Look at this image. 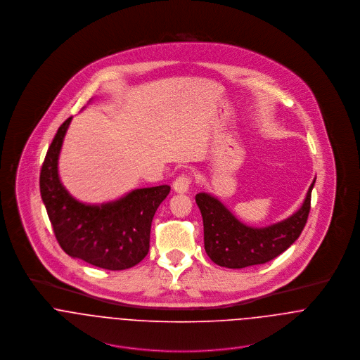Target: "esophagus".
Masks as SVG:
<instances>
[{
	"label": "esophagus",
	"mask_w": 360,
	"mask_h": 360,
	"mask_svg": "<svg viewBox=\"0 0 360 360\" xmlns=\"http://www.w3.org/2000/svg\"><path fill=\"white\" fill-rule=\"evenodd\" d=\"M193 184V177L191 174H180L174 181H173V188L176 193H187L190 186Z\"/></svg>",
	"instance_id": "34e87169"
}]
</instances>
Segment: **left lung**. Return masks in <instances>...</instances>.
I'll list each match as a JSON object with an SVG mask.
<instances>
[{
	"label": "left lung",
	"instance_id": "obj_1",
	"mask_svg": "<svg viewBox=\"0 0 360 360\" xmlns=\"http://www.w3.org/2000/svg\"><path fill=\"white\" fill-rule=\"evenodd\" d=\"M313 184L314 181L298 212L287 220L264 229L243 224L216 198L205 193L197 194L195 202L202 213L207 257L219 266L241 269L270 262L283 254L301 236L308 221Z\"/></svg>",
	"mask_w": 360,
	"mask_h": 360
}]
</instances>
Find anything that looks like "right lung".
Instances as JSON below:
<instances>
[{
  "label": "right lung",
  "mask_w": 360,
  "mask_h": 360,
  "mask_svg": "<svg viewBox=\"0 0 360 360\" xmlns=\"http://www.w3.org/2000/svg\"><path fill=\"white\" fill-rule=\"evenodd\" d=\"M72 117L58 129L40 172V193L55 238L70 257L106 270L136 266L150 251L155 212L170 193L169 186L134 190L101 206L77 202L58 177V155Z\"/></svg>",
  "instance_id": "1"
}]
</instances>
